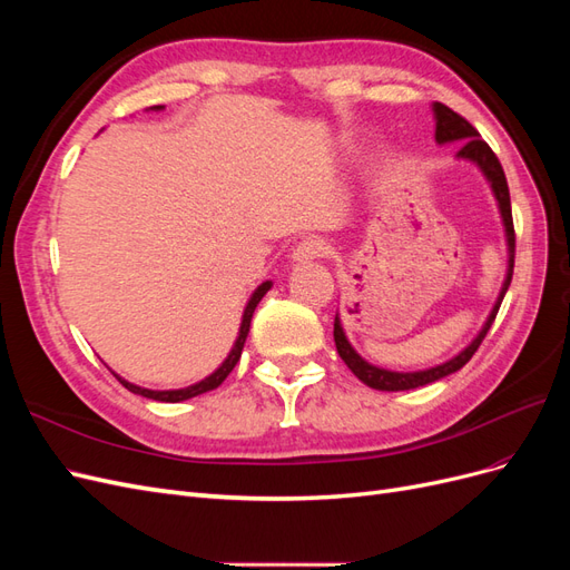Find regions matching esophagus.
<instances>
[{
  "label": "esophagus",
  "instance_id": "obj_1",
  "mask_svg": "<svg viewBox=\"0 0 570 570\" xmlns=\"http://www.w3.org/2000/svg\"><path fill=\"white\" fill-rule=\"evenodd\" d=\"M331 254V245L323 237H304L302 243L292 249V258L295 262H312V258H323Z\"/></svg>",
  "mask_w": 570,
  "mask_h": 570
}]
</instances>
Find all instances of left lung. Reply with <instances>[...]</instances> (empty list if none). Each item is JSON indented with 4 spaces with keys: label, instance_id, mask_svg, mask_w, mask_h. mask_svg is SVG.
Masks as SVG:
<instances>
[{
    "label": "left lung",
    "instance_id": "obj_1",
    "mask_svg": "<svg viewBox=\"0 0 570 570\" xmlns=\"http://www.w3.org/2000/svg\"><path fill=\"white\" fill-rule=\"evenodd\" d=\"M433 111H435V140L438 142H463L461 149H459V157L463 159H471L475 161L482 174L488 176V180L492 183V189L497 195V202H499V212H502V218H504V226H507V239H509V273H507V281H504V287H502V295H499L492 314L485 323V327H482L480 335L465 347L459 356H454L452 361H446V364L442 366H435V368H428V371H419V373H394V371H385V368H375L371 366L368 361L361 358L354 350L352 344L347 342V337H344L342 333V325H340V318L335 316V344H337V354L342 356L344 364L350 366V371L358 377L361 383H366L368 387L373 390H387V392H396V390H413V387H423L428 383H435L440 381V377L450 375L454 371H459L461 366H465L471 361V356L478 352L480 342L485 340L488 331L492 327L494 318H497V312L499 306H502V299L507 295V289L511 285V275H513V258H515V230H513V216H511V197H509V185H507V176H504V168L502 164H499L497 154L490 149V145L482 140L480 132L465 120L461 114L452 111L450 107H444L442 101H435L433 105Z\"/></svg>",
    "mask_w": 570,
    "mask_h": 570
}]
</instances>
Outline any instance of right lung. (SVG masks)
Segmentation results:
<instances>
[{
	"label": "right lung",
	"instance_id": "obj_1",
	"mask_svg": "<svg viewBox=\"0 0 570 570\" xmlns=\"http://www.w3.org/2000/svg\"><path fill=\"white\" fill-rule=\"evenodd\" d=\"M271 289V283H264L262 287H258L254 295H252V299H249V304H247V308H245V316H243V325H239V337H237V342H235V347H233V352H230V356L223 361V366L216 371V373H212L209 377H204L202 383H197V385H193V387H185V390H166V392H154V390H145V387H137V385H130V383H126V381H120L118 377V383L124 385L126 390H130V392H135V394H142V396H147V400H157V402H183V400H193V396H197V394H204V392H209V390H214V387H218L223 381H226V377L230 375V371L235 368V364L239 361V356H243V347H245V340H247V333H249V323H252V314H254V308H256V304L262 302V297L266 295V292Z\"/></svg>",
	"mask_w": 570,
	"mask_h": 570
}]
</instances>
